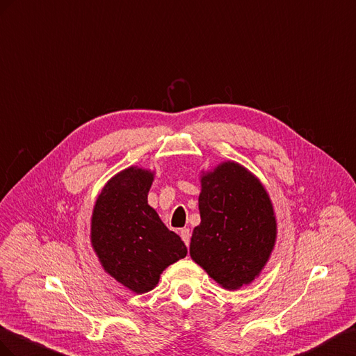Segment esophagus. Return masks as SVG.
Wrapping results in <instances>:
<instances>
[{
  "label": "esophagus",
  "mask_w": 356,
  "mask_h": 356,
  "mask_svg": "<svg viewBox=\"0 0 356 356\" xmlns=\"http://www.w3.org/2000/svg\"><path fill=\"white\" fill-rule=\"evenodd\" d=\"M180 237H181V240L185 241V245L189 246V241H191V231H189V228L180 229Z\"/></svg>",
  "instance_id": "esophagus-1"
}]
</instances>
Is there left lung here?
Returning <instances> with one entry per match:
<instances>
[{
  "instance_id": "left-lung-1",
  "label": "left lung",
  "mask_w": 356,
  "mask_h": 356,
  "mask_svg": "<svg viewBox=\"0 0 356 356\" xmlns=\"http://www.w3.org/2000/svg\"><path fill=\"white\" fill-rule=\"evenodd\" d=\"M198 209L191 258L222 288L249 285L266 267L277 237L266 188L237 162H222L202 172Z\"/></svg>"
}]
</instances>
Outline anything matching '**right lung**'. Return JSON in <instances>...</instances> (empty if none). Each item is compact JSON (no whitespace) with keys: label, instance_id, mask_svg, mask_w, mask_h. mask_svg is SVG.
<instances>
[{"label":"right lung","instance_id":"add662e5","mask_svg":"<svg viewBox=\"0 0 356 356\" xmlns=\"http://www.w3.org/2000/svg\"><path fill=\"white\" fill-rule=\"evenodd\" d=\"M152 181L150 170H122L101 191L90 220V245L101 266L136 293L154 289L161 273L188 253L147 204Z\"/></svg>","mask_w":356,"mask_h":356}]
</instances>
